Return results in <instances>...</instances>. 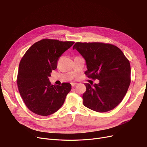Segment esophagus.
I'll list each match as a JSON object with an SVG mask.
<instances>
[{
  "label": "esophagus",
  "instance_id": "34e87169",
  "mask_svg": "<svg viewBox=\"0 0 147 147\" xmlns=\"http://www.w3.org/2000/svg\"><path fill=\"white\" fill-rule=\"evenodd\" d=\"M76 85H78V84H76V83H72L71 84V86L73 88H74Z\"/></svg>",
  "mask_w": 147,
  "mask_h": 147
}]
</instances>
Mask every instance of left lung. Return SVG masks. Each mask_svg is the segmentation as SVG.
I'll use <instances>...</instances> for the list:
<instances>
[{"label": "left lung", "instance_id": "1", "mask_svg": "<svg viewBox=\"0 0 147 147\" xmlns=\"http://www.w3.org/2000/svg\"><path fill=\"white\" fill-rule=\"evenodd\" d=\"M73 49L85 59L88 78L99 80L94 85L85 84L84 106L98 112L113 109L122 101L130 84L129 61L118 47L111 44L78 42Z\"/></svg>", "mask_w": 147, "mask_h": 147}]
</instances>
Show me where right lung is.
<instances>
[{
  "label": "right lung",
  "mask_w": 147,
  "mask_h": 147,
  "mask_svg": "<svg viewBox=\"0 0 147 147\" xmlns=\"http://www.w3.org/2000/svg\"><path fill=\"white\" fill-rule=\"evenodd\" d=\"M74 42L43 39L25 53L18 67L17 86L28 109L35 114L47 116L58 111L71 91L69 83L51 84L49 78L57 68L59 57Z\"/></svg>",
  "instance_id": "obj_1"
}]
</instances>
